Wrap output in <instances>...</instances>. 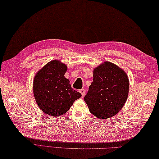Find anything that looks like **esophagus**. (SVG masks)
<instances>
[{
	"instance_id": "1",
	"label": "esophagus",
	"mask_w": 159,
	"mask_h": 159,
	"mask_svg": "<svg viewBox=\"0 0 159 159\" xmlns=\"http://www.w3.org/2000/svg\"><path fill=\"white\" fill-rule=\"evenodd\" d=\"M80 92L82 94V97H84V96H85V94H86V91H85L84 89H81V90H80Z\"/></svg>"
}]
</instances>
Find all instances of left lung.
Segmentation results:
<instances>
[{"mask_svg": "<svg viewBox=\"0 0 159 159\" xmlns=\"http://www.w3.org/2000/svg\"><path fill=\"white\" fill-rule=\"evenodd\" d=\"M93 82L84 100L90 113L99 119L115 115L125 103L129 82L126 73L106 61L94 69Z\"/></svg>", "mask_w": 159, "mask_h": 159, "instance_id": "1", "label": "left lung"}]
</instances>
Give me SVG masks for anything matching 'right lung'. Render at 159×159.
I'll return each instance as SVG.
<instances>
[{"instance_id":"add662e5","label":"right lung","mask_w":159,"mask_h":159,"mask_svg":"<svg viewBox=\"0 0 159 159\" xmlns=\"http://www.w3.org/2000/svg\"><path fill=\"white\" fill-rule=\"evenodd\" d=\"M66 65L58 60L50 61L34 77L33 89L36 103L44 113L61 116L69 111L82 94L71 88L64 75Z\"/></svg>"}]
</instances>
